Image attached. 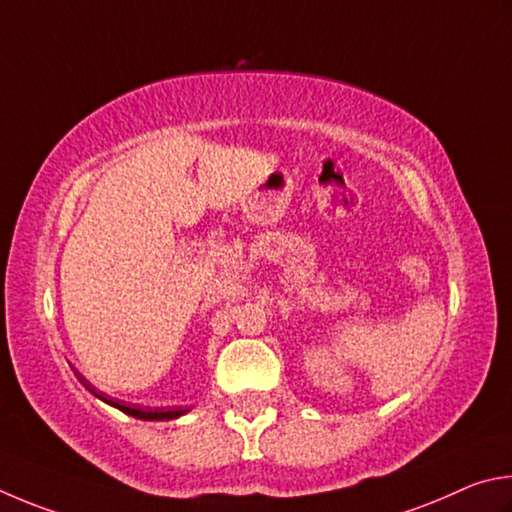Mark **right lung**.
Returning <instances> with one entry per match:
<instances>
[{
    "label": "right lung",
    "instance_id": "obj_1",
    "mask_svg": "<svg viewBox=\"0 0 512 512\" xmlns=\"http://www.w3.org/2000/svg\"><path fill=\"white\" fill-rule=\"evenodd\" d=\"M78 375V380L85 384V387L94 393V396H98L101 400H105L107 405H112V407H116V409H121L123 414H128V416H134V418H141V420H173V418H177V416H182V414H186V409H150V407H139V405H125V402H119V400H112V398H107L105 393H101V391H96L92 384H89L83 375L80 373H76Z\"/></svg>",
    "mask_w": 512,
    "mask_h": 512
}]
</instances>
